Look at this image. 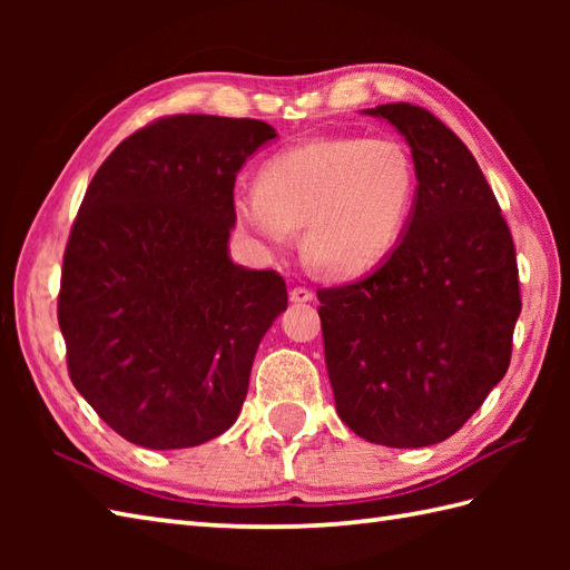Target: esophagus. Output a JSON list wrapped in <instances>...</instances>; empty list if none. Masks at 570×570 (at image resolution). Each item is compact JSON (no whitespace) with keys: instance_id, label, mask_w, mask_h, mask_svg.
<instances>
[{"instance_id":"obj_1","label":"esophagus","mask_w":570,"mask_h":570,"mask_svg":"<svg viewBox=\"0 0 570 570\" xmlns=\"http://www.w3.org/2000/svg\"><path fill=\"white\" fill-rule=\"evenodd\" d=\"M288 298H292L294 304H308V301H313V292L306 286H294L292 292H288Z\"/></svg>"}]
</instances>
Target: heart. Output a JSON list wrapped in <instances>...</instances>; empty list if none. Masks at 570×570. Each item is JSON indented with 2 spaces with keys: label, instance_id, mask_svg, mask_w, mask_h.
<instances>
[{
  "label": "heart",
  "instance_id": "heart-1",
  "mask_svg": "<svg viewBox=\"0 0 570 570\" xmlns=\"http://www.w3.org/2000/svg\"><path fill=\"white\" fill-rule=\"evenodd\" d=\"M414 156L392 137H333L298 144L262 166L257 186L233 196L237 225L266 252L301 245L325 274L353 278L382 264L414 210Z\"/></svg>",
  "mask_w": 570,
  "mask_h": 570
}]
</instances>
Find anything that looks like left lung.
<instances>
[{
	"mask_svg": "<svg viewBox=\"0 0 570 570\" xmlns=\"http://www.w3.org/2000/svg\"><path fill=\"white\" fill-rule=\"evenodd\" d=\"M365 115L396 127L419 188L394 252L355 284L318 288L335 409L390 448L445 441L475 414L512 355L522 311L512 233L475 156L409 102Z\"/></svg>",
	"mask_w": 570,
	"mask_h": 570,
	"instance_id": "8db88e82",
	"label": "left lung"
}]
</instances>
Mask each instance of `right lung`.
Here are the masks:
<instances>
[{"label": "right lung", "mask_w": 570, "mask_h": 570, "mask_svg": "<svg viewBox=\"0 0 570 570\" xmlns=\"http://www.w3.org/2000/svg\"><path fill=\"white\" fill-rule=\"evenodd\" d=\"M274 137L259 119L164 117L119 144L85 190L58 325L76 390L131 443L193 448L239 416L288 301L282 276L227 249L235 178Z\"/></svg>", "instance_id": "1"}]
</instances>
